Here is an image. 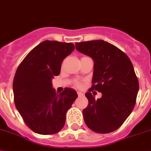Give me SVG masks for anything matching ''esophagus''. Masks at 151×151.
<instances>
[{"mask_svg":"<svg viewBox=\"0 0 151 151\" xmlns=\"http://www.w3.org/2000/svg\"><path fill=\"white\" fill-rule=\"evenodd\" d=\"M77 94H78V96L79 97H80V96H84V94H83V93H81V92H77Z\"/></svg>","mask_w":151,"mask_h":151,"instance_id":"esophagus-1","label":"esophagus"}]
</instances>
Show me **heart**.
I'll list each match as a JSON object with an SVG mask.
<instances>
[{
	"label": "heart",
	"instance_id": "1",
	"mask_svg": "<svg viewBox=\"0 0 151 151\" xmlns=\"http://www.w3.org/2000/svg\"><path fill=\"white\" fill-rule=\"evenodd\" d=\"M73 85H74V86L77 87V88H81V87L83 86V83L78 80L73 81Z\"/></svg>",
	"mask_w": 151,
	"mask_h": 151
}]
</instances>
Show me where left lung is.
I'll return each instance as SVG.
<instances>
[{"mask_svg": "<svg viewBox=\"0 0 151 151\" xmlns=\"http://www.w3.org/2000/svg\"><path fill=\"white\" fill-rule=\"evenodd\" d=\"M76 48L94 61L93 85L86 93L89 104L83 111L85 123L94 132L111 133L121 127L136 104L139 82L133 64L124 52L103 40L76 42ZM92 90L103 96L96 100Z\"/></svg>", "mask_w": 151, "mask_h": 151, "instance_id": "obj_1", "label": "left lung"}]
</instances>
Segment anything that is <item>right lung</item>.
I'll return each mask as SVG.
<instances>
[{
	"label": "right lung",
	"instance_id": "obj_1",
	"mask_svg": "<svg viewBox=\"0 0 151 151\" xmlns=\"http://www.w3.org/2000/svg\"><path fill=\"white\" fill-rule=\"evenodd\" d=\"M73 43L44 41L35 47L18 65L13 82L14 101L25 124L35 133H58L66 113L78 97L71 88L58 94L52 80L60 74L62 62L74 51Z\"/></svg>",
	"mask_w": 151,
	"mask_h": 151
}]
</instances>
